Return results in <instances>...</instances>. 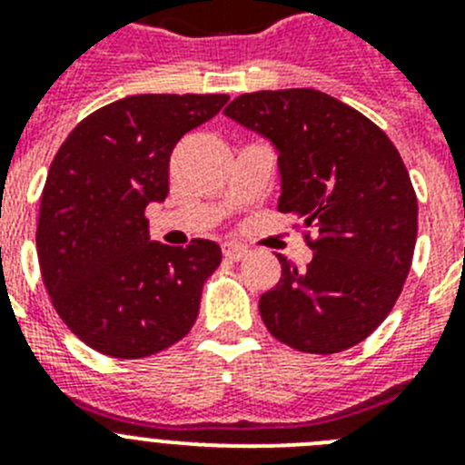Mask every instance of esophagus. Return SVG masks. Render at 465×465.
Returning a JSON list of instances; mask_svg holds the SVG:
<instances>
[{
    "label": "esophagus",
    "instance_id": "obj_1",
    "mask_svg": "<svg viewBox=\"0 0 465 465\" xmlns=\"http://www.w3.org/2000/svg\"><path fill=\"white\" fill-rule=\"evenodd\" d=\"M221 252H223V256L230 258V261H240L246 253V246L237 244V242H223V244H221Z\"/></svg>",
    "mask_w": 465,
    "mask_h": 465
}]
</instances>
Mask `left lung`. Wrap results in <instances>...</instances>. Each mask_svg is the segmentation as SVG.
<instances>
[{
    "mask_svg": "<svg viewBox=\"0 0 465 465\" xmlns=\"http://www.w3.org/2000/svg\"><path fill=\"white\" fill-rule=\"evenodd\" d=\"M223 114L279 151V212L295 213L314 256H283L261 295L262 323L307 354L363 342L396 305L417 242V195L398 149L361 111L314 88L258 90Z\"/></svg>",
    "mask_w": 465,
    "mask_h": 465,
    "instance_id": "1",
    "label": "left lung"
}]
</instances>
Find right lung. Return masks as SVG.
I'll return each instance as SVG.
<instances>
[{
	"instance_id": "right-lung-1",
	"label": "right lung",
	"mask_w": 465,
	"mask_h": 465,
	"mask_svg": "<svg viewBox=\"0 0 465 465\" xmlns=\"http://www.w3.org/2000/svg\"><path fill=\"white\" fill-rule=\"evenodd\" d=\"M228 94H130L74 127L41 193L36 253L69 331L114 359H143L188 335L221 246L149 240L151 203L170 193V155Z\"/></svg>"
}]
</instances>
